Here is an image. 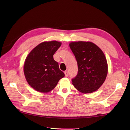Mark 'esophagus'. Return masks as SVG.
Masks as SVG:
<instances>
[{
	"label": "esophagus",
	"instance_id": "1",
	"mask_svg": "<svg viewBox=\"0 0 130 130\" xmlns=\"http://www.w3.org/2000/svg\"><path fill=\"white\" fill-rule=\"evenodd\" d=\"M64 73H65V75L66 77H68V76H69V72H68V70H66V71H65Z\"/></svg>",
	"mask_w": 130,
	"mask_h": 130
}]
</instances>
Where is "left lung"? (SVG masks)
Segmentation results:
<instances>
[{"label":"left lung","mask_w":130,"mask_h":130,"mask_svg":"<svg viewBox=\"0 0 130 130\" xmlns=\"http://www.w3.org/2000/svg\"><path fill=\"white\" fill-rule=\"evenodd\" d=\"M69 46L78 65L77 74L72 80L74 87L83 93L97 91L104 83L108 73L104 54L91 42H72Z\"/></svg>","instance_id":"left-lung-1"}]
</instances>
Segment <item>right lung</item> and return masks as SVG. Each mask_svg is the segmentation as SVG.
<instances>
[{
  "instance_id": "1",
  "label": "right lung",
  "mask_w": 130,
  "mask_h": 130,
  "mask_svg": "<svg viewBox=\"0 0 130 130\" xmlns=\"http://www.w3.org/2000/svg\"><path fill=\"white\" fill-rule=\"evenodd\" d=\"M61 43L52 41L43 42L34 48L26 57L24 74L27 83L37 91L46 93L53 89L65 76L59 68L53 55Z\"/></svg>"
}]
</instances>
